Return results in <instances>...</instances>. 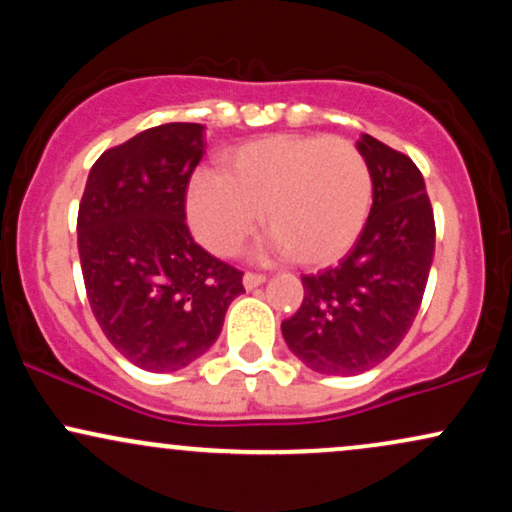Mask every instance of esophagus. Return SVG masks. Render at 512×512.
Segmentation results:
<instances>
[{
    "instance_id": "obj_1",
    "label": "esophagus",
    "mask_w": 512,
    "mask_h": 512,
    "mask_svg": "<svg viewBox=\"0 0 512 512\" xmlns=\"http://www.w3.org/2000/svg\"><path fill=\"white\" fill-rule=\"evenodd\" d=\"M264 281H267V276L264 274H255V272H245V276H243V286L248 291H252V289H257V286H262Z\"/></svg>"
}]
</instances>
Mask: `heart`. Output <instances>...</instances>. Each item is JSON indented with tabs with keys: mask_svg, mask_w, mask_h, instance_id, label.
<instances>
[{
	"mask_svg": "<svg viewBox=\"0 0 512 512\" xmlns=\"http://www.w3.org/2000/svg\"><path fill=\"white\" fill-rule=\"evenodd\" d=\"M373 204L368 161L346 139L274 134L221 158L187 190V219L204 248L233 257L260 226L264 252L303 267L337 262L354 248Z\"/></svg>",
	"mask_w": 512,
	"mask_h": 512,
	"instance_id": "obj_1",
	"label": "heart"
}]
</instances>
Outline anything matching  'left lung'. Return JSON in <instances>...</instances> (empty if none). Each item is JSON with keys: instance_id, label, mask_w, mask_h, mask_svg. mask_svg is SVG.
Returning <instances> with one entry per match:
<instances>
[{"instance_id": "1", "label": "left lung", "mask_w": 512, "mask_h": 512, "mask_svg": "<svg viewBox=\"0 0 512 512\" xmlns=\"http://www.w3.org/2000/svg\"><path fill=\"white\" fill-rule=\"evenodd\" d=\"M356 146L373 178L366 226L337 267L301 276V308L281 322L293 354L325 375H358L397 349L419 313L436 248L416 163L370 134Z\"/></svg>"}]
</instances>
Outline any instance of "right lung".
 <instances>
[{
	"mask_svg": "<svg viewBox=\"0 0 512 512\" xmlns=\"http://www.w3.org/2000/svg\"><path fill=\"white\" fill-rule=\"evenodd\" d=\"M204 156V127L144 129L93 163L79 204L86 296L108 342L134 366L173 373L219 339L243 272L195 243L187 182Z\"/></svg>",
	"mask_w": 512,
	"mask_h": 512,
	"instance_id": "add662e5",
	"label": "right lung"
}]
</instances>
